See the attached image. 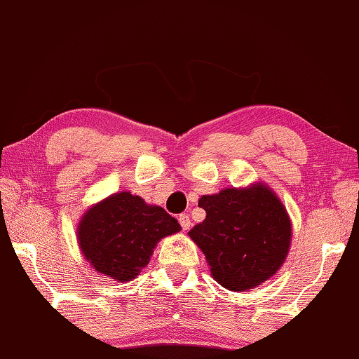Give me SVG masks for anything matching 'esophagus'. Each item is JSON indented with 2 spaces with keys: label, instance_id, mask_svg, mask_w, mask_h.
<instances>
[{
  "label": "esophagus",
  "instance_id": "esophagus-1",
  "mask_svg": "<svg viewBox=\"0 0 359 359\" xmlns=\"http://www.w3.org/2000/svg\"><path fill=\"white\" fill-rule=\"evenodd\" d=\"M179 223H180L182 229H184V231H189L190 226H191V221L189 218V215H180L179 216Z\"/></svg>",
  "mask_w": 359,
  "mask_h": 359
}]
</instances>
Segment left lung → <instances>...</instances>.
Wrapping results in <instances>:
<instances>
[{
  "instance_id": "left-lung-1",
  "label": "left lung",
  "mask_w": 359,
  "mask_h": 359,
  "mask_svg": "<svg viewBox=\"0 0 359 359\" xmlns=\"http://www.w3.org/2000/svg\"><path fill=\"white\" fill-rule=\"evenodd\" d=\"M203 223L189 231L211 276L229 291H247L270 280L291 247V219L278 195L264 182L203 195Z\"/></svg>"
}]
</instances>
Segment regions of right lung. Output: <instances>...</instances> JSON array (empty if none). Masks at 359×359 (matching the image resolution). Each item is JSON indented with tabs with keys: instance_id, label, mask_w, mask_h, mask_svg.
Listing matches in <instances>:
<instances>
[{
	"instance_id": "obj_1",
	"label": "right lung",
	"mask_w": 359,
	"mask_h": 359,
	"mask_svg": "<svg viewBox=\"0 0 359 359\" xmlns=\"http://www.w3.org/2000/svg\"><path fill=\"white\" fill-rule=\"evenodd\" d=\"M180 231L177 219L131 191H117L90 205L76 237L84 260L102 276L127 283L149 264L164 237Z\"/></svg>"
}]
</instances>
